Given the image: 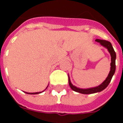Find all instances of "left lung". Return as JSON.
<instances>
[{"mask_svg":"<svg viewBox=\"0 0 123 123\" xmlns=\"http://www.w3.org/2000/svg\"><path fill=\"white\" fill-rule=\"evenodd\" d=\"M96 41L99 43L101 45L103 46L106 48H107V50L109 52L111 56V71L109 72L108 77H107V79H105V80L100 84L99 86L95 87L89 88V89H80V88L77 87L75 86H73V84H71L70 79H68L69 81V85L70 86V87L71 88V89L74 91L75 92H79V93L85 94H93L96 93V92H98L101 91H103L107 87L109 83L111 82V79L112 78L113 75L114 74L115 71H116V54L114 50L112 47V45L111 44V42H109L106 40H101V39H96Z\"/></svg>","mask_w":123,"mask_h":123,"instance_id":"obj_1","label":"left lung"}]
</instances>
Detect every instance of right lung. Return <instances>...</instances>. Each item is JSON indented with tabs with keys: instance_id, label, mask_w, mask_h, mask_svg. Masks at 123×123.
<instances>
[{
	"instance_id": "1",
	"label": "right lung",
	"mask_w": 123,
	"mask_h": 123,
	"mask_svg": "<svg viewBox=\"0 0 123 123\" xmlns=\"http://www.w3.org/2000/svg\"><path fill=\"white\" fill-rule=\"evenodd\" d=\"M47 87H46V88H47ZM43 91H42V92H43ZM42 92H25V93L29 94H37L41 93Z\"/></svg>"
}]
</instances>
